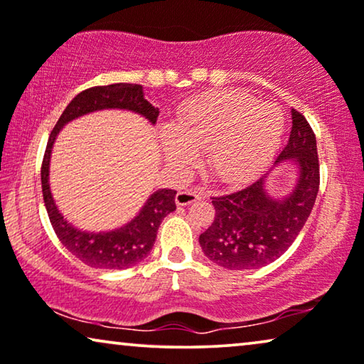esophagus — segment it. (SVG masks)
Listing matches in <instances>:
<instances>
[{"label":"esophagus","mask_w":364,"mask_h":364,"mask_svg":"<svg viewBox=\"0 0 364 364\" xmlns=\"http://www.w3.org/2000/svg\"><path fill=\"white\" fill-rule=\"evenodd\" d=\"M199 199H201V194L198 191H194V189H184V191H178L175 201L178 206H186V204L196 203Z\"/></svg>","instance_id":"34e87169"}]
</instances>
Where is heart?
Returning a JSON list of instances; mask_svg holds the SVG:
<instances>
[{
  "label": "heart",
  "mask_w": 364,
  "mask_h": 364,
  "mask_svg": "<svg viewBox=\"0 0 364 364\" xmlns=\"http://www.w3.org/2000/svg\"><path fill=\"white\" fill-rule=\"evenodd\" d=\"M282 114L270 104H255L240 92H209L189 102L175 125L161 133L168 163L186 168L204 150L208 175L224 184L249 181L277 150Z\"/></svg>",
  "instance_id": "obj_1"
}]
</instances>
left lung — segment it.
<instances>
[{"label":"left lung","instance_id":"1","mask_svg":"<svg viewBox=\"0 0 364 364\" xmlns=\"http://www.w3.org/2000/svg\"><path fill=\"white\" fill-rule=\"evenodd\" d=\"M284 161L299 166L295 186L287 196H270L265 189L269 173H265L240 191L211 198L216 216L199 235L209 260L229 270H252L274 262L294 244L314 209L320 188L315 133L305 117L294 109L289 143L274 166Z\"/></svg>","mask_w":364,"mask_h":364}]
</instances>
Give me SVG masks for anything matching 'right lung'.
I'll list each match as a JSON object with an SVG mask.
<instances>
[{
    "label": "right lung",
    "mask_w": 364,
    "mask_h": 364,
    "mask_svg": "<svg viewBox=\"0 0 364 364\" xmlns=\"http://www.w3.org/2000/svg\"><path fill=\"white\" fill-rule=\"evenodd\" d=\"M120 109L130 110L145 117L148 122L156 124L160 110L153 107L143 97V87L138 84H112L99 85L82 90L65 107L58 124L50 132L46 146L43 166H41V183H43L44 204L48 209L49 221L65 249L75 255L85 265L105 270H124L133 267L148 257L155 244L158 228L168 214L176 209L175 189H158L146 199L140 213L127 223L125 226L107 232H87L74 228L64 219L55 206L53 193L49 188V163L55 136L69 122L79 119L90 112Z\"/></svg>",
    "instance_id": "right-lung-1"
}]
</instances>
